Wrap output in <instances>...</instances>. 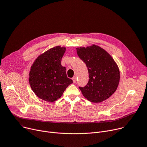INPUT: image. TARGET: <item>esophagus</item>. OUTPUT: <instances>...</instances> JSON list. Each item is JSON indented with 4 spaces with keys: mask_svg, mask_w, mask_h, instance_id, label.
I'll use <instances>...</instances> for the list:
<instances>
[{
    "mask_svg": "<svg viewBox=\"0 0 147 147\" xmlns=\"http://www.w3.org/2000/svg\"><path fill=\"white\" fill-rule=\"evenodd\" d=\"M72 80H73V82L74 83H75L76 81V76H74L72 78Z\"/></svg>",
    "mask_w": 147,
    "mask_h": 147,
    "instance_id": "esophagus-1",
    "label": "esophagus"
}]
</instances>
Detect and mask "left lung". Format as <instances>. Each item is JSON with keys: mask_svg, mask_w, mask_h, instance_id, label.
<instances>
[{"mask_svg": "<svg viewBox=\"0 0 147 147\" xmlns=\"http://www.w3.org/2000/svg\"><path fill=\"white\" fill-rule=\"evenodd\" d=\"M76 52L86 64L89 74L86 85L79 87L84 97L95 103L109 98L115 92L120 79L114 60L106 51L95 45L78 48Z\"/></svg>", "mask_w": 147, "mask_h": 147, "instance_id": "1", "label": "left lung"}]
</instances>
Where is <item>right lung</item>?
<instances>
[{
  "label": "right lung",
  "instance_id": "add662e5",
  "mask_svg": "<svg viewBox=\"0 0 147 147\" xmlns=\"http://www.w3.org/2000/svg\"><path fill=\"white\" fill-rule=\"evenodd\" d=\"M66 48L57 46L39 55L31 66L29 82L39 98L52 102L61 97L66 88L73 83L67 77L66 67L61 65Z\"/></svg>",
  "mask_w": 147,
  "mask_h": 147
}]
</instances>
